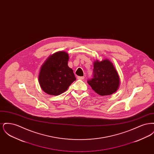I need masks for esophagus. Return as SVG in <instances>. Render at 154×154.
Returning a JSON list of instances; mask_svg holds the SVG:
<instances>
[{
  "mask_svg": "<svg viewBox=\"0 0 154 154\" xmlns=\"http://www.w3.org/2000/svg\"><path fill=\"white\" fill-rule=\"evenodd\" d=\"M84 78H85V77H84V76H83V77H82V76H79V77H77V79H78L79 80H84Z\"/></svg>",
  "mask_w": 154,
  "mask_h": 154,
  "instance_id": "obj_1",
  "label": "esophagus"
}]
</instances>
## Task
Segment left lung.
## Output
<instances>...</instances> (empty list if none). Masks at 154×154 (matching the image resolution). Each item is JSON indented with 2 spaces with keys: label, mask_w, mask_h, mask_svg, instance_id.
Returning <instances> with one entry per match:
<instances>
[{
  "label": "left lung",
  "mask_w": 154,
  "mask_h": 154,
  "mask_svg": "<svg viewBox=\"0 0 154 154\" xmlns=\"http://www.w3.org/2000/svg\"><path fill=\"white\" fill-rule=\"evenodd\" d=\"M92 89L100 96L110 95L119 88L120 80L113 64L108 59L94 63L93 78L88 80Z\"/></svg>",
  "instance_id": "1"
}]
</instances>
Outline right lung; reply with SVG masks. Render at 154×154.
Returning a JSON list of instances; mask_svg holds the SVG:
<instances>
[{
  "label": "right lung",
  "mask_w": 154,
  "mask_h": 154,
  "mask_svg": "<svg viewBox=\"0 0 154 154\" xmlns=\"http://www.w3.org/2000/svg\"><path fill=\"white\" fill-rule=\"evenodd\" d=\"M68 60L67 52L59 51L45 61L38 75L39 84L44 92L51 95H59L76 80L73 70L68 66Z\"/></svg>",
  "instance_id": "1"
}]
</instances>
